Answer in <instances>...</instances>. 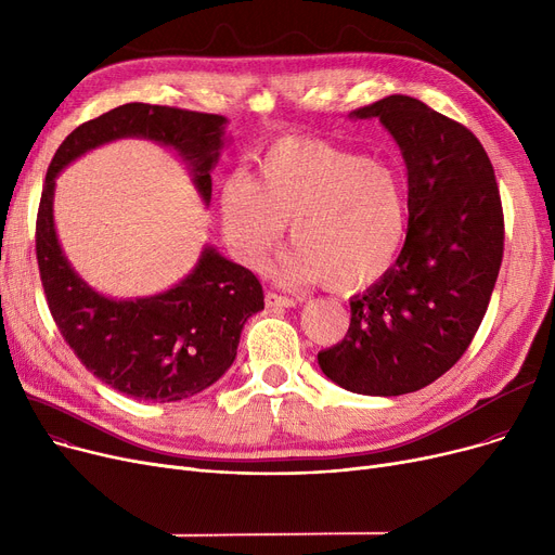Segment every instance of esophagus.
Masks as SVG:
<instances>
[{"label":"esophagus","mask_w":555,"mask_h":555,"mask_svg":"<svg viewBox=\"0 0 555 555\" xmlns=\"http://www.w3.org/2000/svg\"><path fill=\"white\" fill-rule=\"evenodd\" d=\"M266 306H268V308H295L297 301L289 299V297H281V295H276V293H268V295H266Z\"/></svg>","instance_id":"1"}]
</instances>
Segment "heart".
Masks as SVG:
<instances>
[{
	"instance_id": "b5f03b06",
	"label": "heart",
	"mask_w": 555,
	"mask_h": 555,
	"mask_svg": "<svg viewBox=\"0 0 555 555\" xmlns=\"http://www.w3.org/2000/svg\"><path fill=\"white\" fill-rule=\"evenodd\" d=\"M222 233L245 266L258 268L289 222L295 243L274 266L289 285L324 283L358 293L383 279L406 233V199L393 168L317 139L287 137L247 180L220 193Z\"/></svg>"
}]
</instances>
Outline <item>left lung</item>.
Returning <instances> with one entry per match:
<instances>
[{
  "instance_id": "1",
  "label": "left lung",
  "mask_w": 555,
  "mask_h": 555,
  "mask_svg": "<svg viewBox=\"0 0 555 555\" xmlns=\"http://www.w3.org/2000/svg\"><path fill=\"white\" fill-rule=\"evenodd\" d=\"M351 119H380L398 143L410 222L396 266L351 299L346 337L317 362L346 391L402 396L470 346L502 266V199L479 139L423 101L393 94Z\"/></svg>"
}]
</instances>
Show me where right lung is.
Wrapping results in <instances>:
<instances>
[{
	"mask_svg": "<svg viewBox=\"0 0 555 555\" xmlns=\"http://www.w3.org/2000/svg\"><path fill=\"white\" fill-rule=\"evenodd\" d=\"M227 119L166 105L126 103L78 126L55 151L36 222V254L49 310L76 358L134 400L175 402L211 387L236 360L247 319L262 310L258 279L204 245L195 268L166 293L112 299L72 268L53 222L55 178L103 143L139 137L178 153L202 197L227 143Z\"/></svg>",
	"mask_w": 555,
	"mask_h": 555,
	"instance_id": "obj_1",
	"label": "right lung"
}]
</instances>
